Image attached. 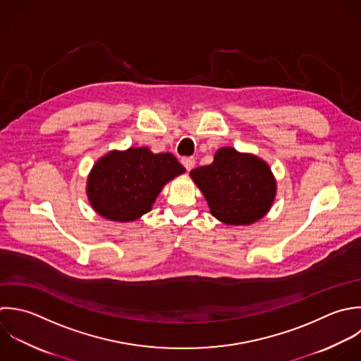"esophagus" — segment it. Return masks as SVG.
<instances>
[{
  "mask_svg": "<svg viewBox=\"0 0 361 361\" xmlns=\"http://www.w3.org/2000/svg\"><path fill=\"white\" fill-rule=\"evenodd\" d=\"M181 163H183V166L185 167L187 171L192 170L194 166H195V160H194L192 157H183V159H181Z\"/></svg>",
  "mask_w": 361,
  "mask_h": 361,
  "instance_id": "1",
  "label": "esophagus"
}]
</instances>
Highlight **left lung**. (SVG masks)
Masks as SVG:
<instances>
[{"instance_id": "8db88e82", "label": "left lung", "mask_w": 361, "mask_h": 361, "mask_svg": "<svg viewBox=\"0 0 361 361\" xmlns=\"http://www.w3.org/2000/svg\"><path fill=\"white\" fill-rule=\"evenodd\" d=\"M190 177L204 194L211 214L225 225H252L271 208L277 181L270 166L256 154L221 147L208 166Z\"/></svg>"}]
</instances>
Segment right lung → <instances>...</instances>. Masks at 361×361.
<instances>
[{"label":"right lung","instance_id":"1","mask_svg":"<svg viewBox=\"0 0 361 361\" xmlns=\"http://www.w3.org/2000/svg\"><path fill=\"white\" fill-rule=\"evenodd\" d=\"M185 173L171 153L149 147L111 150L99 157L87 178L92 209L114 222H133L147 214L163 187Z\"/></svg>","mask_w":361,"mask_h":361}]
</instances>
